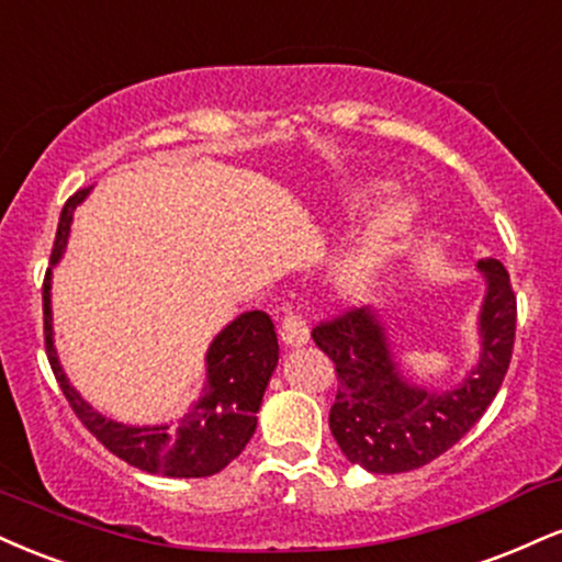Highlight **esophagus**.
I'll use <instances>...</instances> for the list:
<instances>
[{"mask_svg": "<svg viewBox=\"0 0 562 562\" xmlns=\"http://www.w3.org/2000/svg\"><path fill=\"white\" fill-rule=\"evenodd\" d=\"M280 337H282V342L290 348H299V346H303V342H308L306 319H303L299 311L285 308V319H282Z\"/></svg>", "mask_w": 562, "mask_h": 562, "instance_id": "34e87169", "label": "esophagus"}]
</instances>
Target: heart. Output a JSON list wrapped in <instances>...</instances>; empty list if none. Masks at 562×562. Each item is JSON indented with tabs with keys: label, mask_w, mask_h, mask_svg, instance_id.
<instances>
[{
	"label": "heart",
	"mask_w": 562,
	"mask_h": 562,
	"mask_svg": "<svg viewBox=\"0 0 562 562\" xmlns=\"http://www.w3.org/2000/svg\"><path fill=\"white\" fill-rule=\"evenodd\" d=\"M384 188L387 186L382 180L356 182V186H350L342 193V204L350 212L353 209H363L371 201L380 199ZM411 225H414V206L408 201L401 199L384 204L363 225V229L356 235L346 251L335 259L333 272H329V282H333L335 293L346 301H356L361 295H367Z\"/></svg>",
	"instance_id": "1"
}]
</instances>
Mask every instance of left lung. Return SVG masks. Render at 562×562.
Instances as JSON below:
<instances>
[{
	"label": "left lung",
	"mask_w": 562,
	"mask_h": 562,
	"mask_svg": "<svg viewBox=\"0 0 562 562\" xmlns=\"http://www.w3.org/2000/svg\"><path fill=\"white\" fill-rule=\"evenodd\" d=\"M476 267L486 282L479 311L482 356L456 390L431 392L405 380L374 311H342L314 327V342L335 361L329 429L350 463L371 474L422 469L450 450L495 401L516 340V293L497 259Z\"/></svg>",
	"instance_id": "1"
}]
</instances>
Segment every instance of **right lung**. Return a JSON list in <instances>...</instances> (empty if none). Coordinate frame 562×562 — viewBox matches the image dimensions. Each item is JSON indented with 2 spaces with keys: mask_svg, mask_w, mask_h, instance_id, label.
I'll use <instances>...</instances> for the list:
<instances>
[{
  "mask_svg": "<svg viewBox=\"0 0 562 562\" xmlns=\"http://www.w3.org/2000/svg\"><path fill=\"white\" fill-rule=\"evenodd\" d=\"M91 188H83L67 199L59 214L57 238L52 248V267L63 259L67 235H70L72 212L86 199ZM52 267L44 277V342L59 390L76 411L80 424L104 445L106 450L123 458L135 469L148 474L175 479H201L222 471L240 456L256 431L263 390L280 358L274 324L263 311H246L229 322L206 350V387L191 414L178 422V427H127L93 411L76 387L67 382L59 367L52 340Z\"/></svg>",
  "mask_w": 562,
  "mask_h": 562,
  "instance_id": "right-lung-1",
  "label": "right lung"
}]
</instances>
